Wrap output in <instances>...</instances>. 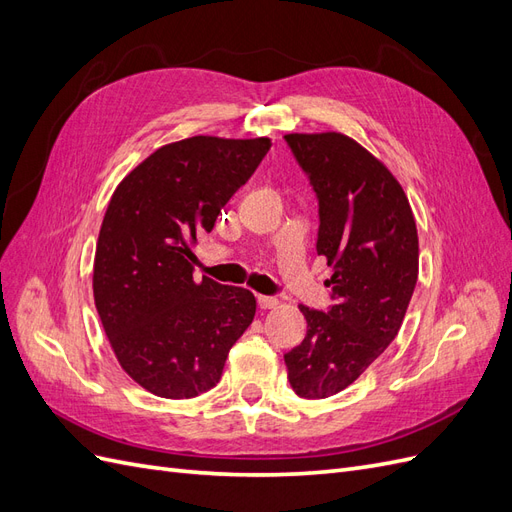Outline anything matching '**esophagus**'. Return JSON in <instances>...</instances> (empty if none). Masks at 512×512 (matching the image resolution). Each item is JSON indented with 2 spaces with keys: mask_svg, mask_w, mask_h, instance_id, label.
Segmentation results:
<instances>
[{
  "mask_svg": "<svg viewBox=\"0 0 512 512\" xmlns=\"http://www.w3.org/2000/svg\"><path fill=\"white\" fill-rule=\"evenodd\" d=\"M258 305L260 309H273L280 305V301H277L275 297H265V294H258Z\"/></svg>",
  "mask_w": 512,
  "mask_h": 512,
  "instance_id": "34e87169",
  "label": "esophagus"
}]
</instances>
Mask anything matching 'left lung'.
Returning <instances> with one entry per match:
<instances>
[{
    "mask_svg": "<svg viewBox=\"0 0 512 512\" xmlns=\"http://www.w3.org/2000/svg\"><path fill=\"white\" fill-rule=\"evenodd\" d=\"M320 205L316 250L333 267L335 305H299L307 335L284 354L292 391H344L397 337L418 280V235L408 196L376 156L342 132L286 134Z\"/></svg>",
    "mask_w": 512,
    "mask_h": 512,
    "instance_id": "obj_1",
    "label": "left lung"
}]
</instances>
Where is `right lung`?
I'll return each instance as SVG.
<instances>
[{
  "instance_id": "add662e5",
  "label": "right lung",
  "mask_w": 512,
  "mask_h": 512,
  "mask_svg": "<svg viewBox=\"0 0 512 512\" xmlns=\"http://www.w3.org/2000/svg\"><path fill=\"white\" fill-rule=\"evenodd\" d=\"M271 149V138L192 136L151 153L121 179L94 258V301L121 369L145 391L190 399L222 378L256 299L196 282L192 245Z\"/></svg>"
}]
</instances>
